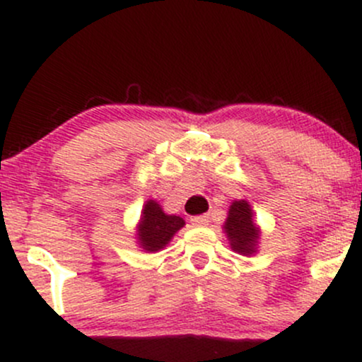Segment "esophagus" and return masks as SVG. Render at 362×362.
Wrapping results in <instances>:
<instances>
[{"label": "esophagus", "instance_id": "1", "mask_svg": "<svg viewBox=\"0 0 362 362\" xmlns=\"http://www.w3.org/2000/svg\"><path fill=\"white\" fill-rule=\"evenodd\" d=\"M190 223H192L194 226H206V224L209 223V218H207L206 214L194 216V218H190Z\"/></svg>", "mask_w": 362, "mask_h": 362}]
</instances>
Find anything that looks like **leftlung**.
I'll return each mask as SVG.
<instances>
[{
    "instance_id": "obj_1",
    "label": "left lung",
    "mask_w": 362,
    "mask_h": 362,
    "mask_svg": "<svg viewBox=\"0 0 362 362\" xmlns=\"http://www.w3.org/2000/svg\"><path fill=\"white\" fill-rule=\"evenodd\" d=\"M224 230L235 252L243 253V255L255 252L259 230L252 221V209L247 201H235L231 204Z\"/></svg>"
}]
</instances>
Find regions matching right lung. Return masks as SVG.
<instances>
[{"mask_svg": "<svg viewBox=\"0 0 362 362\" xmlns=\"http://www.w3.org/2000/svg\"><path fill=\"white\" fill-rule=\"evenodd\" d=\"M184 224L180 216L165 214L160 204H156L155 201H148L138 230L139 242L144 250L156 252L163 248Z\"/></svg>", "mask_w": 362, "mask_h": 362, "instance_id": "1", "label": "right lung"}]
</instances>
